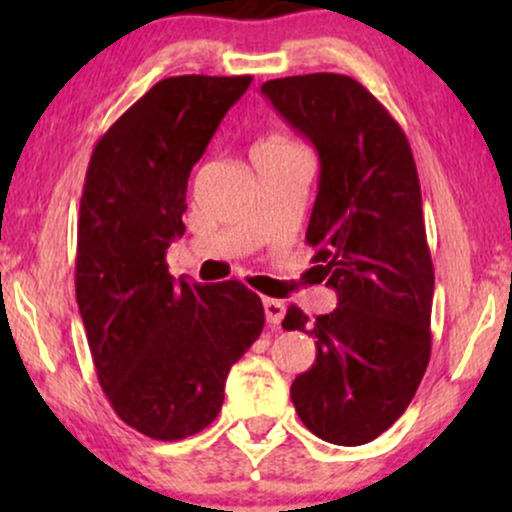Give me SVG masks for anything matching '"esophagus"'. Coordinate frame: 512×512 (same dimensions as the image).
<instances>
[{
  "label": "esophagus",
  "instance_id": "34e87169",
  "mask_svg": "<svg viewBox=\"0 0 512 512\" xmlns=\"http://www.w3.org/2000/svg\"><path fill=\"white\" fill-rule=\"evenodd\" d=\"M263 310H265V319H268V324L277 326L279 321L284 319V312H286V307H284L282 300H275V298H265V300H263Z\"/></svg>",
  "mask_w": 512,
  "mask_h": 512
}]
</instances>
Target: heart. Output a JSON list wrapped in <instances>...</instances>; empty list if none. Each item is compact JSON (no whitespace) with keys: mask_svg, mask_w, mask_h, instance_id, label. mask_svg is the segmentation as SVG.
<instances>
[{"mask_svg":"<svg viewBox=\"0 0 512 512\" xmlns=\"http://www.w3.org/2000/svg\"><path fill=\"white\" fill-rule=\"evenodd\" d=\"M286 146H296L291 142V139H286L282 135H272L268 139H263L261 144L256 146V149H286Z\"/></svg>","mask_w":512,"mask_h":512,"instance_id":"obj_1","label":"heart"}]
</instances>
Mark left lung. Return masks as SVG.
<instances>
[{
    "mask_svg": "<svg viewBox=\"0 0 512 512\" xmlns=\"http://www.w3.org/2000/svg\"><path fill=\"white\" fill-rule=\"evenodd\" d=\"M261 93L319 153L305 240L338 307L282 326L312 335L317 359L291 384L298 417L333 445H363L408 408L431 356L433 263L408 137L345 74L265 81Z\"/></svg>",
    "mask_w": 512,
    "mask_h": 512,
    "instance_id": "8db88e82",
    "label": "left lung"
}]
</instances>
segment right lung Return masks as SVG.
<instances>
[{"label":"right lung","mask_w":512,"mask_h":512,"mask_svg":"<svg viewBox=\"0 0 512 512\" xmlns=\"http://www.w3.org/2000/svg\"><path fill=\"white\" fill-rule=\"evenodd\" d=\"M251 76H170L95 144L81 195L76 303L104 394L153 440L209 426L230 366L263 331L261 298L235 282L191 284L167 272L184 235L193 165Z\"/></svg>","instance_id":"add662e5"}]
</instances>
